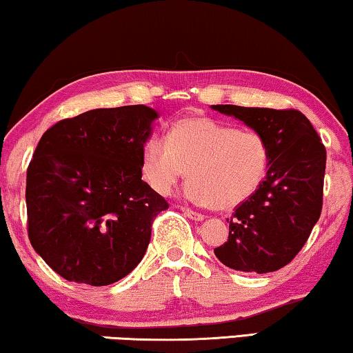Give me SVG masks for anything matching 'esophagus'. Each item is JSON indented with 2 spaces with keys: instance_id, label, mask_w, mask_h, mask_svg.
<instances>
[{
  "instance_id": "esophagus-1",
  "label": "esophagus",
  "mask_w": 353,
  "mask_h": 353,
  "mask_svg": "<svg viewBox=\"0 0 353 353\" xmlns=\"http://www.w3.org/2000/svg\"><path fill=\"white\" fill-rule=\"evenodd\" d=\"M181 210H182L183 214L187 215L188 219L196 220V222H201V220H204V215H203V214H199V212H196V210H192V209H188V208H181Z\"/></svg>"
}]
</instances>
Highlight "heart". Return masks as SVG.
Listing matches in <instances>:
<instances>
[{"instance_id": "1", "label": "heart", "mask_w": 353, "mask_h": 353, "mask_svg": "<svg viewBox=\"0 0 353 353\" xmlns=\"http://www.w3.org/2000/svg\"><path fill=\"white\" fill-rule=\"evenodd\" d=\"M270 166V145L256 130H238L210 119H183L168 141L154 136L144 144L141 168L149 185L170 194L187 174L185 194L196 204L231 209L249 199Z\"/></svg>"}]
</instances>
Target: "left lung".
Instances as JSON below:
<instances>
[{
	"label": "left lung",
	"instance_id": "left-lung-1",
	"mask_svg": "<svg viewBox=\"0 0 353 353\" xmlns=\"http://www.w3.org/2000/svg\"><path fill=\"white\" fill-rule=\"evenodd\" d=\"M260 131L270 145L266 179L234 209L228 241L214 249L225 266L244 272L288 265L311 234L323 204L327 150L306 115L296 109L212 106Z\"/></svg>",
	"mask_w": 353,
	"mask_h": 353
}]
</instances>
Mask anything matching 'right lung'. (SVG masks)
Wrapping results in <instances>:
<instances>
[{
  "label": "right lung",
  "instance_id": "add662e5",
  "mask_svg": "<svg viewBox=\"0 0 353 353\" xmlns=\"http://www.w3.org/2000/svg\"><path fill=\"white\" fill-rule=\"evenodd\" d=\"M157 117L144 104L93 109L42 134L26 170L28 238L66 281L109 285L143 260L168 209L141 168Z\"/></svg>",
  "mask_w": 353,
  "mask_h": 353
}]
</instances>
